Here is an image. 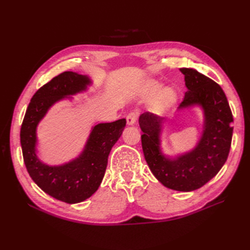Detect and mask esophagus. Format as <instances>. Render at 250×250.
I'll list each match as a JSON object with an SVG mask.
<instances>
[{"mask_svg":"<svg viewBox=\"0 0 250 250\" xmlns=\"http://www.w3.org/2000/svg\"><path fill=\"white\" fill-rule=\"evenodd\" d=\"M139 118V113L137 111H131L127 115L126 117V121H127V124L128 125H133L135 122H137V120Z\"/></svg>","mask_w":250,"mask_h":250,"instance_id":"obj_1","label":"esophagus"}]
</instances>
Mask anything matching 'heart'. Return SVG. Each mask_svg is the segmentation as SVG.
<instances>
[{
  "label": "heart",
  "instance_id": "obj_1",
  "mask_svg": "<svg viewBox=\"0 0 250 250\" xmlns=\"http://www.w3.org/2000/svg\"><path fill=\"white\" fill-rule=\"evenodd\" d=\"M158 83L156 82H151L147 86V93L149 94H153L154 92H156L158 88ZM176 99V92L174 90V88L172 87H165L164 89H162L160 93H158L156 100H155V104L156 107L160 109H165L168 108L170 105H172Z\"/></svg>",
  "mask_w": 250,
  "mask_h": 250
}]
</instances>
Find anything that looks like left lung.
<instances>
[{"label": "left lung", "instance_id": "left-lung-1", "mask_svg": "<svg viewBox=\"0 0 250 250\" xmlns=\"http://www.w3.org/2000/svg\"><path fill=\"white\" fill-rule=\"evenodd\" d=\"M188 90L178 109L199 105L204 112V129L192 151L169 158L161 150L163 119L144 112L139 119L142 147L151 172L165 187L181 192L201 188L220 171L229 153L232 113L223 89L214 80L194 69L183 67Z\"/></svg>", "mask_w": 250, "mask_h": 250}]
</instances>
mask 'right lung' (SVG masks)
Returning <instances> with one entry per match:
<instances>
[{
	"label": "right lung",
	"instance_id": "obj_1",
	"mask_svg": "<svg viewBox=\"0 0 250 250\" xmlns=\"http://www.w3.org/2000/svg\"><path fill=\"white\" fill-rule=\"evenodd\" d=\"M87 76L63 72L33 95L21 128L22 157L30 177L53 198L78 203L89 198L99 188L107 167L108 155L126 126V119L96 125L82 153L62 166H48L36 155V127L49 108L64 97L85 90Z\"/></svg>",
	"mask_w": 250,
	"mask_h": 250
}]
</instances>
